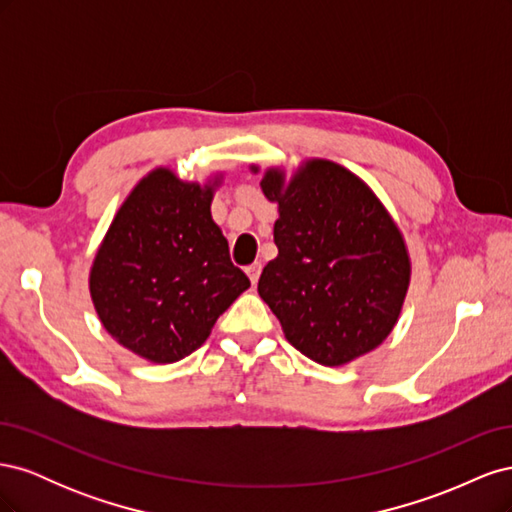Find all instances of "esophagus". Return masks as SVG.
Returning a JSON list of instances; mask_svg holds the SVG:
<instances>
[{"label":"esophagus","instance_id":"obj_1","mask_svg":"<svg viewBox=\"0 0 512 512\" xmlns=\"http://www.w3.org/2000/svg\"><path fill=\"white\" fill-rule=\"evenodd\" d=\"M260 271H262V265H260V262H254V265H250V267L245 269V273H247V277H250V282H252V284H256V282H258Z\"/></svg>","mask_w":512,"mask_h":512}]
</instances>
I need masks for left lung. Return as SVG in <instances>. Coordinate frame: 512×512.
Listing matches in <instances>:
<instances>
[{"label": "left lung", "instance_id": "obj_1", "mask_svg": "<svg viewBox=\"0 0 512 512\" xmlns=\"http://www.w3.org/2000/svg\"><path fill=\"white\" fill-rule=\"evenodd\" d=\"M260 188L280 218L258 294L288 342L327 367L380 346L404 305L410 258L376 194L329 160L307 162L290 183L271 168Z\"/></svg>", "mask_w": 512, "mask_h": 512}]
</instances>
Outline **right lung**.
I'll use <instances>...</instances> for the list:
<instances>
[{"label": "right lung", "instance_id": "1", "mask_svg": "<svg viewBox=\"0 0 512 512\" xmlns=\"http://www.w3.org/2000/svg\"><path fill=\"white\" fill-rule=\"evenodd\" d=\"M213 185L153 170L117 211L91 267L89 290L104 329L147 361L192 354L250 288L211 218Z\"/></svg>", "mask_w": 512, "mask_h": 512}]
</instances>
